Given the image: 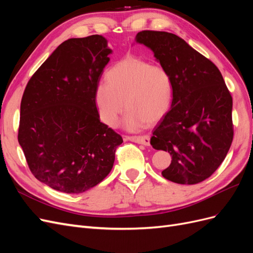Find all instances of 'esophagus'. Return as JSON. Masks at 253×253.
Returning <instances> with one entry per match:
<instances>
[{
	"mask_svg": "<svg viewBox=\"0 0 253 253\" xmlns=\"http://www.w3.org/2000/svg\"><path fill=\"white\" fill-rule=\"evenodd\" d=\"M127 140H131L134 142H137L139 144L143 145H150V137L148 135H143V136H127L126 137Z\"/></svg>",
	"mask_w": 253,
	"mask_h": 253,
	"instance_id": "esophagus-1",
	"label": "esophagus"
}]
</instances>
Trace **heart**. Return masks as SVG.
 I'll return each mask as SVG.
<instances>
[{
	"label": "heart",
	"mask_w": 253,
	"mask_h": 253,
	"mask_svg": "<svg viewBox=\"0 0 253 253\" xmlns=\"http://www.w3.org/2000/svg\"><path fill=\"white\" fill-rule=\"evenodd\" d=\"M106 81L97 85L95 101L101 120L109 126L117 125L125 108L127 112L122 125L131 132L139 131L147 122L155 124L169 111L172 80L163 66L127 57L106 73Z\"/></svg>",
	"instance_id": "heart-1"
}]
</instances>
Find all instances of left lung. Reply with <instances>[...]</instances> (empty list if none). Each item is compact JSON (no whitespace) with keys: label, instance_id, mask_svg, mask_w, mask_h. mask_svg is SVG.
<instances>
[{"label":"left lung","instance_id":"obj_1","mask_svg":"<svg viewBox=\"0 0 253 253\" xmlns=\"http://www.w3.org/2000/svg\"><path fill=\"white\" fill-rule=\"evenodd\" d=\"M135 41L154 52L172 80L171 109L151 138L153 148L172 156L162 174L195 185L216 171L231 147L232 97L215 64L178 36L143 30Z\"/></svg>","mask_w":253,"mask_h":253}]
</instances>
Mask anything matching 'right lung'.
I'll use <instances>...</instances> for the list:
<instances>
[{
	"mask_svg": "<svg viewBox=\"0 0 253 253\" xmlns=\"http://www.w3.org/2000/svg\"><path fill=\"white\" fill-rule=\"evenodd\" d=\"M113 50L100 35L61 43L28 81L18 140L35 177L79 194L111 172L124 140L102 124L96 87Z\"/></svg>",
	"mask_w": 253,
	"mask_h": 253,
	"instance_id": "1",
	"label": "right lung"
}]
</instances>
